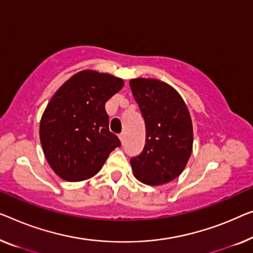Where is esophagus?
<instances>
[{
  "instance_id": "1",
  "label": "esophagus",
  "mask_w": 253,
  "mask_h": 253,
  "mask_svg": "<svg viewBox=\"0 0 253 253\" xmlns=\"http://www.w3.org/2000/svg\"><path fill=\"white\" fill-rule=\"evenodd\" d=\"M118 137H119V139L120 141H122V143L125 141V137H126V134H125V131H122V133H120L119 135H118Z\"/></svg>"
}]
</instances>
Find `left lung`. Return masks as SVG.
<instances>
[{"label": "left lung", "mask_w": 253, "mask_h": 253, "mask_svg": "<svg viewBox=\"0 0 253 253\" xmlns=\"http://www.w3.org/2000/svg\"><path fill=\"white\" fill-rule=\"evenodd\" d=\"M129 86L145 123V146L131 158L134 176L151 186L182 174L193 150L190 111L179 93L154 78H134Z\"/></svg>", "instance_id": "left-lung-1"}]
</instances>
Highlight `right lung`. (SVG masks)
Wrapping results in <instances>:
<instances>
[{
  "label": "right lung",
  "instance_id": "right-lung-1",
  "mask_svg": "<svg viewBox=\"0 0 253 253\" xmlns=\"http://www.w3.org/2000/svg\"><path fill=\"white\" fill-rule=\"evenodd\" d=\"M123 86V79L110 74L82 70L52 96L41 118L40 138L48 165L60 178L82 182L95 176L120 145L109 130L105 102Z\"/></svg>",
  "mask_w": 253,
  "mask_h": 253
}]
</instances>
